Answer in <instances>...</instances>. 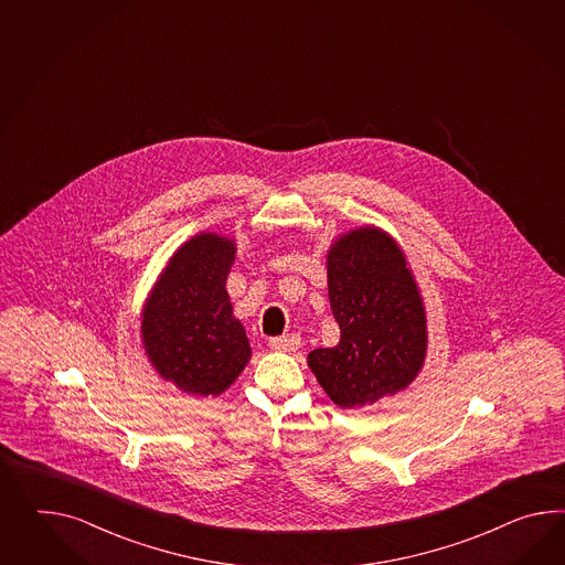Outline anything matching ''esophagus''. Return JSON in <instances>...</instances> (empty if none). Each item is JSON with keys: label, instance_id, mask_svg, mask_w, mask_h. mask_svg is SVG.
Segmentation results:
<instances>
[{"label": "esophagus", "instance_id": "1", "mask_svg": "<svg viewBox=\"0 0 565 565\" xmlns=\"http://www.w3.org/2000/svg\"><path fill=\"white\" fill-rule=\"evenodd\" d=\"M269 347H271V349H276V351L289 353V351H296V349L300 347V337H298V334H284V337H276V339H271V341H269Z\"/></svg>", "mask_w": 565, "mask_h": 565}]
</instances>
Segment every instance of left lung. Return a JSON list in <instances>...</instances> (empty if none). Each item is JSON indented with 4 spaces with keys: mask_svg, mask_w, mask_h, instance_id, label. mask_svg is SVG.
<instances>
[{
    "mask_svg": "<svg viewBox=\"0 0 565 565\" xmlns=\"http://www.w3.org/2000/svg\"><path fill=\"white\" fill-rule=\"evenodd\" d=\"M329 300L341 339L308 365L341 408L402 392L423 370L427 315L398 243L377 226L341 234L327 255Z\"/></svg>",
    "mask_w": 565,
    "mask_h": 565,
    "instance_id": "obj_1",
    "label": "left lung"
}]
</instances>
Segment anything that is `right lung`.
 <instances>
[{
    "instance_id": "right-lung-1",
    "label": "right lung",
    "mask_w": 565,
    "mask_h": 565,
    "mask_svg": "<svg viewBox=\"0 0 565 565\" xmlns=\"http://www.w3.org/2000/svg\"><path fill=\"white\" fill-rule=\"evenodd\" d=\"M236 245L216 233L183 243L152 286L140 339L157 373L192 396H221L250 359L226 291Z\"/></svg>"
}]
</instances>
